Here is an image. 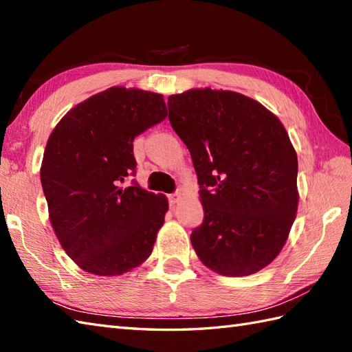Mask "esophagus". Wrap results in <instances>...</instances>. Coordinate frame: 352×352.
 I'll return each instance as SVG.
<instances>
[{
	"mask_svg": "<svg viewBox=\"0 0 352 352\" xmlns=\"http://www.w3.org/2000/svg\"><path fill=\"white\" fill-rule=\"evenodd\" d=\"M179 198H182V192H175V193H170L168 196V199L170 202V206H174V204H177L179 201Z\"/></svg>",
	"mask_w": 352,
	"mask_h": 352,
	"instance_id": "34e87169",
	"label": "esophagus"
}]
</instances>
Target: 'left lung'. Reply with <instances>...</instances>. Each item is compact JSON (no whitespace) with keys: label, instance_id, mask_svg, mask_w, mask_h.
Wrapping results in <instances>:
<instances>
[{"label":"left lung","instance_id":"1","mask_svg":"<svg viewBox=\"0 0 352 352\" xmlns=\"http://www.w3.org/2000/svg\"><path fill=\"white\" fill-rule=\"evenodd\" d=\"M168 108L198 175L196 255L222 276L259 272L280 253L297 214L298 162L287 130L265 106L228 89L173 94Z\"/></svg>","mask_w":352,"mask_h":352}]
</instances>
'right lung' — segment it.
<instances>
[{"label":"right lung","instance_id":"obj_1","mask_svg":"<svg viewBox=\"0 0 352 352\" xmlns=\"http://www.w3.org/2000/svg\"><path fill=\"white\" fill-rule=\"evenodd\" d=\"M168 116L163 96L111 87L72 108L47 139L40 179L49 220L84 272L120 276L151 255L165 195L133 183V139Z\"/></svg>","mask_w":352,"mask_h":352}]
</instances>
